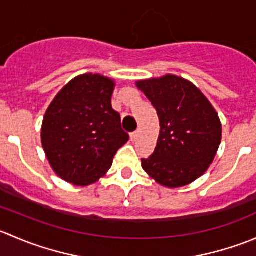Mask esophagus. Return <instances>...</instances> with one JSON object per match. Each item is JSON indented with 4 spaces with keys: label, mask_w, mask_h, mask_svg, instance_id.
<instances>
[{
    "label": "esophagus",
    "mask_w": 256,
    "mask_h": 256,
    "mask_svg": "<svg viewBox=\"0 0 256 256\" xmlns=\"http://www.w3.org/2000/svg\"><path fill=\"white\" fill-rule=\"evenodd\" d=\"M138 131H134V132L130 134V138L131 141H136V138H138Z\"/></svg>",
    "instance_id": "1"
}]
</instances>
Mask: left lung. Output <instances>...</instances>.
<instances>
[{
    "label": "left lung",
    "mask_w": 256,
    "mask_h": 256,
    "mask_svg": "<svg viewBox=\"0 0 256 256\" xmlns=\"http://www.w3.org/2000/svg\"><path fill=\"white\" fill-rule=\"evenodd\" d=\"M138 88L156 109L160 136L142 168L160 184L176 188L200 178L213 162L222 140L214 108L196 85L176 76L141 80Z\"/></svg>",
    "instance_id": "obj_1"
}]
</instances>
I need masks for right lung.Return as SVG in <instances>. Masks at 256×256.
Returning a JSON list of instances; mask_svg holds the SVG:
<instances>
[{
  "label": "right lung",
  "mask_w": 256,
  "mask_h": 256,
  "mask_svg": "<svg viewBox=\"0 0 256 256\" xmlns=\"http://www.w3.org/2000/svg\"><path fill=\"white\" fill-rule=\"evenodd\" d=\"M112 80L84 74L69 82L49 105L42 125V146L59 177L88 186L112 167L128 141L120 114L112 109Z\"/></svg>",
  "instance_id": "obj_1"
}]
</instances>
